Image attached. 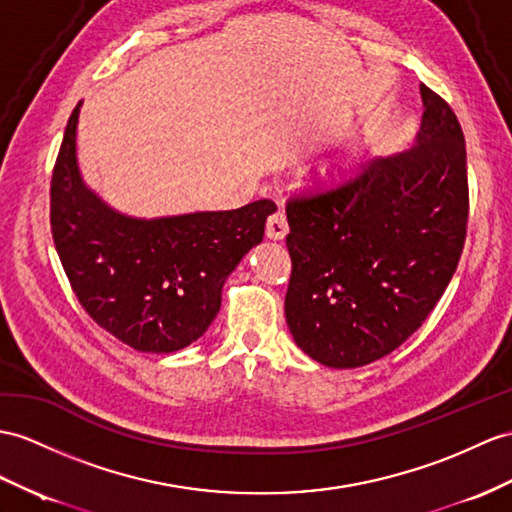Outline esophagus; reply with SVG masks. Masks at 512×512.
<instances>
[{
  "instance_id": "obj_1",
  "label": "esophagus",
  "mask_w": 512,
  "mask_h": 512,
  "mask_svg": "<svg viewBox=\"0 0 512 512\" xmlns=\"http://www.w3.org/2000/svg\"><path fill=\"white\" fill-rule=\"evenodd\" d=\"M265 232H267V239H271V241H282L284 236H286V232H289V223H286V217H284V213H273L269 219H267V228H265Z\"/></svg>"
}]
</instances>
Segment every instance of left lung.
Listing matches in <instances>:
<instances>
[{
  "label": "left lung",
  "mask_w": 512,
  "mask_h": 512,
  "mask_svg": "<svg viewBox=\"0 0 512 512\" xmlns=\"http://www.w3.org/2000/svg\"><path fill=\"white\" fill-rule=\"evenodd\" d=\"M408 152L360 162L286 202L291 280L284 315L299 350L354 369L397 350L432 313L463 254L465 136L450 104L419 86Z\"/></svg>",
  "instance_id": "1"
}]
</instances>
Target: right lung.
Here are the masks:
<instances>
[{
  "mask_svg": "<svg viewBox=\"0 0 512 512\" xmlns=\"http://www.w3.org/2000/svg\"><path fill=\"white\" fill-rule=\"evenodd\" d=\"M80 106L67 121L49 191L62 269L99 328L139 352H178L210 328L223 282L263 241L276 204L258 199L236 210L158 219L121 215L80 176Z\"/></svg>",
  "mask_w": 512,
  "mask_h": 512,
  "instance_id": "1",
  "label": "right lung"
}]
</instances>
